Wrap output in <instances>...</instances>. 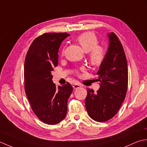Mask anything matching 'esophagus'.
<instances>
[{
    "label": "esophagus",
    "mask_w": 147,
    "mask_h": 147,
    "mask_svg": "<svg viewBox=\"0 0 147 147\" xmlns=\"http://www.w3.org/2000/svg\"><path fill=\"white\" fill-rule=\"evenodd\" d=\"M82 85L81 84H74L73 85V88H74V89H79V88H82Z\"/></svg>",
    "instance_id": "esophagus-1"
}]
</instances>
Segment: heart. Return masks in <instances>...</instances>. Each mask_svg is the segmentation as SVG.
Instances as JSON below:
<instances>
[{
  "mask_svg": "<svg viewBox=\"0 0 147 147\" xmlns=\"http://www.w3.org/2000/svg\"><path fill=\"white\" fill-rule=\"evenodd\" d=\"M77 40L86 52H89V59L92 66L98 67L102 63L106 57V51L102 46L98 45V39L94 33H82L78 36ZM63 54V51L62 55Z\"/></svg>",
  "mask_w": 147,
  "mask_h": 147,
  "instance_id": "obj_1",
  "label": "heart"
}]
</instances>
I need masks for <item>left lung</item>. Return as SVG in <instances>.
<instances>
[{
    "label": "left lung",
    "instance_id": "1",
    "mask_svg": "<svg viewBox=\"0 0 147 147\" xmlns=\"http://www.w3.org/2000/svg\"><path fill=\"white\" fill-rule=\"evenodd\" d=\"M108 37L109 46L106 57L96 74L100 88L97 93L87 89L85 101L88 115L97 122L109 121L117 113L127 89V64L123 47L113 32L108 34Z\"/></svg>",
    "mask_w": 147,
    "mask_h": 147
}]
</instances>
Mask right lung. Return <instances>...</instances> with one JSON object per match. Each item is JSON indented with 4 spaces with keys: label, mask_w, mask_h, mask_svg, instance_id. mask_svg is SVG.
Listing matches in <instances>:
<instances>
[{
    "label": "right lung",
    "mask_w": 147,
    "mask_h": 147,
    "mask_svg": "<svg viewBox=\"0 0 147 147\" xmlns=\"http://www.w3.org/2000/svg\"><path fill=\"white\" fill-rule=\"evenodd\" d=\"M70 35L67 33H45L33 41L24 66L25 91L33 112L49 125L63 120L73 88L69 82L57 88L51 71L58 65V49Z\"/></svg>",
    "instance_id": "obj_1"
}]
</instances>
